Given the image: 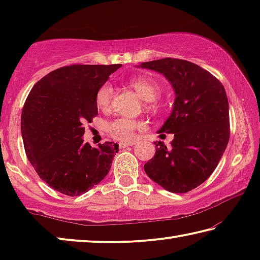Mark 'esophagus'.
Segmentation results:
<instances>
[{
	"label": "esophagus",
	"instance_id": "34e87169",
	"mask_svg": "<svg viewBox=\"0 0 260 260\" xmlns=\"http://www.w3.org/2000/svg\"><path fill=\"white\" fill-rule=\"evenodd\" d=\"M134 142H120L119 143V147L120 149H125V148H128L131 146H133Z\"/></svg>",
	"mask_w": 260,
	"mask_h": 260
}]
</instances>
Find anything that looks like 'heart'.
I'll return each mask as SVG.
<instances>
[{
  "label": "heart",
  "mask_w": 260,
  "mask_h": 260,
  "mask_svg": "<svg viewBox=\"0 0 260 260\" xmlns=\"http://www.w3.org/2000/svg\"><path fill=\"white\" fill-rule=\"evenodd\" d=\"M129 86L134 88L140 98L147 101V109L156 110L158 108L157 98L161 93V86L156 79L149 76H135L128 80ZM113 98V87L110 82H104L96 91L95 102L100 110L110 108ZM142 121L129 118L119 117L107 124V132L112 139L118 141H131L134 139L135 131L143 128Z\"/></svg>",
  "instance_id": "1"
}]
</instances>
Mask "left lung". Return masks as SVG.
<instances>
[{
	"instance_id": "1",
	"label": "left lung",
	"mask_w": 260,
	"mask_h": 260,
	"mask_svg": "<svg viewBox=\"0 0 260 260\" xmlns=\"http://www.w3.org/2000/svg\"><path fill=\"white\" fill-rule=\"evenodd\" d=\"M141 68L164 74L175 91L172 113L159 131L174 134L171 148L155 142V156L144 171L166 190L188 192L213 173L230 141L225 88L213 74L184 59L167 57Z\"/></svg>"
}]
</instances>
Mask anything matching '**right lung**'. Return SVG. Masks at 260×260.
<instances>
[{"mask_svg": "<svg viewBox=\"0 0 260 260\" xmlns=\"http://www.w3.org/2000/svg\"><path fill=\"white\" fill-rule=\"evenodd\" d=\"M121 67L72 64L35 83L21 111L26 156L41 180L68 196H80L105 178L119 144L85 143V125L98 116L96 91Z\"/></svg>", "mask_w": 260, "mask_h": 260, "instance_id": "1", "label": "right lung"}]
</instances>
